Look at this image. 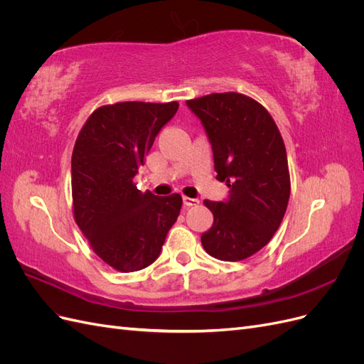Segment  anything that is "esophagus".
Returning a JSON list of instances; mask_svg holds the SVG:
<instances>
[{"label":"esophagus","instance_id":"34e87169","mask_svg":"<svg viewBox=\"0 0 364 364\" xmlns=\"http://www.w3.org/2000/svg\"><path fill=\"white\" fill-rule=\"evenodd\" d=\"M182 200H183V205H185L186 208L196 206V205H199V203H200V202L197 200V199H191V197H186V196H183V197H182Z\"/></svg>","mask_w":364,"mask_h":364}]
</instances>
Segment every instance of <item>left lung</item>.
<instances>
[{"mask_svg": "<svg viewBox=\"0 0 364 364\" xmlns=\"http://www.w3.org/2000/svg\"><path fill=\"white\" fill-rule=\"evenodd\" d=\"M186 105L211 142L217 179L229 186L228 200H205L214 223L202 234L203 249L222 261L246 259L272 240L289 205L279 129L267 109L245 94H209Z\"/></svg>", "mask_w": 364, "mask_h": 364, "instance_id": "8db88e82", "label": "left lung"}]
</instances>
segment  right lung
Segmentation results:
<instances>
[{
	"label": "right lung",
	"instance_id": "add662e5",
	"mask_svg": "<svg viewBox=\"0 0 364 364\" xmlns=\"http://www.w3.org/2000/svg\"><path fill=\"white\" fill-rule=\"evenodd\" d=\"M179 103L123 102L95 109L71 158L73 213L92 250L118 272L155 261L181 213L182 197L141 193L134 183L159 130Z\"/></svg>",
	"mask_w": 364,
	"mask_h": 364
}]
</instances>
